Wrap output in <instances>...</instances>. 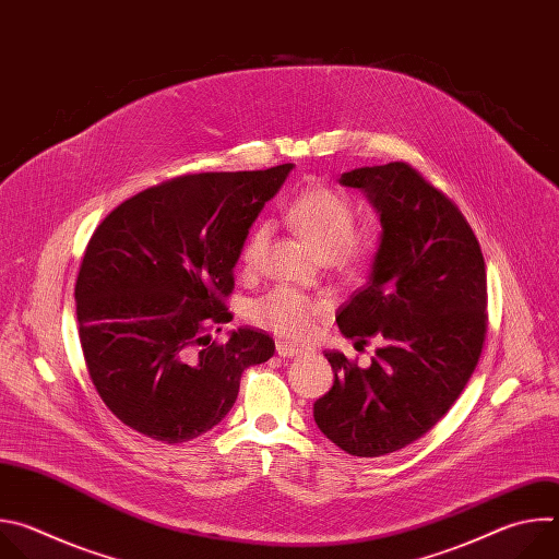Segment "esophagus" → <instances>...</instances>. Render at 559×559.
<instances>
[{"instance_id":"obj_1","label":"esophagus","mask_w":559,"mask_h":559,"mask_svg":"<svg viewBox=\"0 0 559 559\" xmlns=\"http://www.w3.org/2000/svg\"><path fill=\"white\" fill-rule=\"evenodd\" d=\"M276 354L283 356V358H292V356H300L302 349L296 347V345H287V343H278L276 345Z\"/></svg>"}]
</instances>
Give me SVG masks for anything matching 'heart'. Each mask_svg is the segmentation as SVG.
<instances>
[{
	"instance_id": "1",
	"label": "heart",
	"mask_w": 559,
	"mask_h": 559,
	"mask_svg": "<svg viewBox=\"0 0 559 559\" xmlns=\"http://www.w3.org/2000/svg\"><path fill=\"white\" fill-rule=\"evenodd\" d=\"M287 218L323 261L338 259L343 263H354L367 252V246L362 241L352 238L356 227L354 205L334 190H305L292 203ZM267 241V225H259L248 236L241 250V263L248 270L259 265ZM328 309V298L307 296L289 287H276L252 305V321L283 338L305 341L313 332L318 316H323Z\"/></svg>"
}]
</instances>
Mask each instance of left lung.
<instances>
[{
    "mask_svg": "<svg viewBox=\"0 0 559 559\" xmlns=\"http://www.w3.org/2000/svg\"><path fill=\"white\" fill-rule=\"evenodd\" d=\"M338 183L365 194L382 231L336 323L382 347L367 369L325 352L334 384L313 420L343 451L378 457L423 438L457 401L485 343L487 272L466 218L412 166H365Z\"/></svg>",
    "mask_w": 559,
    "mask_h": 559,
    "instance_id": "8db88e82",
    "label": "left lung"
}]
</instances>
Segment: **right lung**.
Here are the masks:
<instances>
[{"instance_id":"obj_1","label":"right lung","mask_w":559,"mask_h":559,"mask_svg":"<svg viewBox=\"0 0 559 559\" xmlns=\"http://www.w3.org/2000/svg\"><path fill=\"white\" fill-rule=\"evenodd\" d=\"M294 164L259 173L190 175L139 192L95 229L79 270V341L106 407L130 429L179 444L214 429L234 407L248 367L274 341L238 328L223 345L250 227Z\"/></svg>"}]
</instances>
